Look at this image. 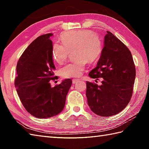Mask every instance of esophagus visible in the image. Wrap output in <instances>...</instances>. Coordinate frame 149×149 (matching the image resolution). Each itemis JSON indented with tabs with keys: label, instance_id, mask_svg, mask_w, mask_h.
I'll list each match as a JSON object with an SVG mask.
<instances>
[{
	"label": "esophagus",
	"instance_id": "esophagus-1",
	"mask_svg": "<svg viewBox=\"0 0 149 149\" xmlns=\"http://www.w3.org/2000/svg\"><path fill=\"white\" fill-rule=\"evenodd\" d=\"M79 81V79H72V84H77V82Z\"/></svg>",
	"mask_w": 149,
	"mask_h": 149
}]
</instances>
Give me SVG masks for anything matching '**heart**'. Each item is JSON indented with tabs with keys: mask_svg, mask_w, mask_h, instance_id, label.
Here are the masks:
<instances>
[{
	"mask_svg": "<svg viewBox=\"0 0 149 149\" xmlns=\"http://www.w3.org/2000/svg\"><path fill=\"white\" fill-rule=\"evenodd\" d=\"M61 41L56 42L52 49L55 62L62 64L67 60L69 52L76 50L77 60L69 63L60 70L64 78L80 77L87 67V60L94 62L99 60L103 50V42L99 37L89 30H78L67 33L61 37Z\"/></svg>",
	"mask_w": 149,
	"mask_h": 149,
	"instance_id": "b5f03b06",
	"label": "heart"
}]
</instances>
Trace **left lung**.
<instances>
[{
  "label": "left lung",
  "instance_id": "obj_1",
  "mask_svg": "<svg viewBox=\"0 0 149 149\" xmlns=\"http://www.w3.org/2000/svg\"><path fill=\"white\" fill-rule=\"evenodd\" d=\"M107 32L97 66L89 74L97 80L101 77L102 84L87 81L86 90L91 110L105 117L118 114L128 104L136 75L130 50L112 33Z\"/></svg>",
  "mask_w": 149,
  "mask_h": 149
}]
</instances>
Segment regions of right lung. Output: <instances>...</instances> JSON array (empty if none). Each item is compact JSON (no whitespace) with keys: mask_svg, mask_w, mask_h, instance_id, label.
Here are the masks:
<instances>
[{"mask_svg":"<svg viewBox=\"0 0 149 149\" xmlns=\"http://www.w3.org/2000/svg\"><path fill=\"white\" fill-rule=\"evenodd\" d=\"M52 33L41 35L25 50L16 66L15 87L19 99L30 114L48 118L60 114L72 81L66 79L52 87L55 66L52 59Z\"/></svg>","mask_w":149,"mask_h":149,"instance_id":"right-lung-1","label":"right lung"}]
</instances>
